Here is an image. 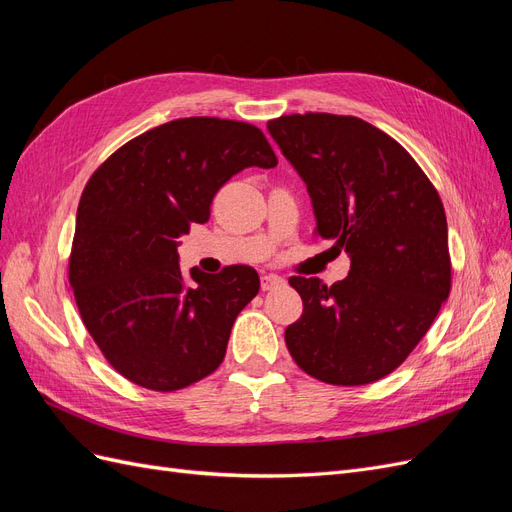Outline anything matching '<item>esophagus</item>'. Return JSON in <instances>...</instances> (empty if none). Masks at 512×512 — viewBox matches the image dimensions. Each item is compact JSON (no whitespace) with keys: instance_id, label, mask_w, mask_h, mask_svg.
<instances>
[{"instance_id":"esophagus-1","label":"esophagus","mask_w":512,"mask_h":512,"mask_svg":"<svg viewBox=\"0 0 512 512\" xmlns=\"http://www.w3.org/2000/svg\"><path fill=\"white\" fill-rule=\"evenodd\" d=\"M284 286V277L280 275H273V273H267L260 277V288L262 290H273V288H280Z\"/></svg>"}]
</instances>
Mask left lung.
Instances as JSON below:
<instances>
[{"instance_id": "obj_1", "label": "left lung", "mask_w": 512, "mask_h": 512, "mask_svg": "<svg viewBox=\"0 0 512 512\" xmlns=\"http://www.w3.org/2000/svg\"><path fill=\"white\" fill-rule=\"evenodd\" d=\"M267 128L307 185L316 235L350 256L333 286L290 277L303 314L286 346L316 380L376 382L408 359L451 292L438 190L395 138L359 117L284 115Z\"/></svg>"}]
</instances>
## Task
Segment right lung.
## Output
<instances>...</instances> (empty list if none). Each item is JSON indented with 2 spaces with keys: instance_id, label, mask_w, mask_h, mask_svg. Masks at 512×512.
I'll list each match as a JSON object with an SVG mask.
<instances>
[{
  "instance_id": "right-lung-1",
  "label": "right lung",
  "mask_w": 512,
  "mask_h": 512,
  "mask_svg": "<svg viewBox=\"0 0 512 512\" xmlns=\"http://www.w3.org/2000/svg\"><path fill=\"white\" fill-rule=\"evenodd\" d=\"M275 164L252 123L185 117L132 138L91 175L68 277L89 335L123 378L170 393L220 367L258 273L232 265L183 275L177 239L209 220L232 175Z\"/></svg>"
}]
</instances>
